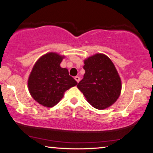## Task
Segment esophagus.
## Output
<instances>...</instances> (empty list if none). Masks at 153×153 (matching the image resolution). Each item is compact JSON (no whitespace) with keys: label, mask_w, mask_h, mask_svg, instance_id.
<instances>
[{"label":"esophagus","mask_w":153,"mask_h":153,"mask_svg":"<svg viewBox=\"0 0 153 153\" xmlns=\"http://www.w3.org/2000/svg\"><path fill=\"white\" fill-rule=\"evenodd\" d=\"M74 79L77 81V83H79V81H80V78H79V76H75L74 77Z\"/></svg>","instance_id":"esophagus-1"}]
</instances>
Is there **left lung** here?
<instances>
[{
  "label": "left lung",
  "instance_id": "1",
  "mask_svg": "<svg viewBox=\"0 0 153 153\" xmlns=\"http://www.w3.org/2000/svg\"><path fill=\"white\" fill-rule=\"evenodd\" d=\"M85 74L77 88L94 108L104 110L112 105L121 94L122 81L112 60L102 53L84 59Z\"/></svg>",
  "mask_w": 153,
  "mask_h": 153
}]
</instances>
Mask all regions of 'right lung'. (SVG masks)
Returning a JSON list of instances; mask_svg holds the SVG:
<instances>
[{
    "label": "right lung",
    "instance_id": "right-lung-1",
    "mask_svg": "<svg viewBox=\"0 0 153 153\" xmlns=\"http://www.w3.org/2000/svg\"><path fill=\"white\" fill-rule=\"evenodd\" d=\"M65 57L57 53H48L36 62L29 74L27 83L29 93L45 108L57 105L65 91L77 84L69 75L68 69L60 67Z\"/></svg>",
    "mask_w": 153,
    "mask_h": 153
}]
</instances>
